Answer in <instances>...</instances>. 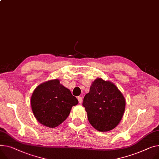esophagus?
<instances>
[{
    "label": "esophagus",
    "instance_id": "1",
    "mask_svg": "<svg viewBox=\"0 0 159 159\" xmlns=\"http://www.w3.org/2000/svg\"><path fill=\"white\" fill-rule=\"evenodd\" d=\"M77 99H78L79 102L80 103H81L82 102V97H77Z\"/></svg>",
    "mask_w": 159,
    "mask_h": 159
}]
</instances>
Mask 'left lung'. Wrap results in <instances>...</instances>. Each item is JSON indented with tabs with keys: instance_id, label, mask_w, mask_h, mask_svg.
I'll list each match as a JSON object with an SVG mask.
<instances>
[{
	"instance_id": "left-lung-1",
	"label": "left lung",
	"mask_w": 159,
	"mask_h": 159,
	"mask_svg": "<svg viewBox=\"0 0 159 159\" xmlns=\"http://www.w3.org/2000/svg\"><path fill=\"white\" fill-rule=\"evenodd\" d=\"M82 105L93 127L100 132H107L120 122L125 109V100L113 83L98 78L84 97Z\"/></svg>"
}]
</instances>
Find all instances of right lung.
<instances>
[{"label":"right lung","mask_w":159,"mask_h":159,"mask_svg":"<svg viewBox=\"0 0 159 159\" xmlns=\"http://www.w3.org/2000/svg\"><path fill=\"white\" fill-rule=\"evenodd\" d=\"M30 103L36 120L48 127L54 128L68 118L78 100L55 79L38 86L32 94Z\"/></svg>","instance_id":"obj_1"}]
</instances>
